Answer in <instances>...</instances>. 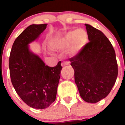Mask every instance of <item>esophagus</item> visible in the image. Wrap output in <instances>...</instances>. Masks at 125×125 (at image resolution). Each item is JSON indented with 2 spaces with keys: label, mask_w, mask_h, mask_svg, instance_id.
Listing matches in <instances>:
<instances>
[{
  "label": "esophagus",
  "mask_w": 125,
  "mask_h": 125,
  "mask_svg": "<svg viewBox=\"0 0 125 125\" xmlns=\"http://www.w3.org/2000/svg\"><path fill=\"white\" fill-rule=\"evenodd\" d=\"M69 64H70V62H63L62 63V66H66V65H69Z\"/></svg>",
  "instance_id": "esophagus-1"
}]
</instances>
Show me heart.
Segmentation results:
<instances>
[{"instance_id":"1","label":"heart","mask_w":125,"mask_h":125,"mask_svg":"<svg viewBox=\"0 0 125 125\" xmlns=\"http://www.w3.org/2000/svg\"><path fill=\"white\" fill-rule=\"evenodd\" d=\"M87 41V32L84 30L79 29L68 32L63 38L57 41V43L62 46H71L72 52L76 53L86 43Z\"/></svg>"}]
</instances>
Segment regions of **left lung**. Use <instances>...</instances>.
I'll list each match as a JSON object with an SVG mask.
<instances>
[{"label": "left lung", "instance_id": "left-lung-1", "mask_svg": "<svg viewBox=\"0 0 125 125\" xmlns=\"http://www.w3.org/2000/svg\"><path fill=\"white\" fill-rule=\"evenodd\" d=\"M85 26L89 42L70 61L80 96L94 103L109 94L116 81L118 65L114 48L105 35L88 24Z\"/></svg>", "mask_w": 125, "mask_h": 125}]
</instances>
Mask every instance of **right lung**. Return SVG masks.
Wrapping results in <instances>:
<instances>
[{"instance_id": "right-lung-1", "label": "right lung", "mask_w": 125, "mask_h": 125, "mask_svg": "<svg viewBox=\"0 0 125 125\" xmlns=\"http://www.w3.org/2000/svg\"><path fill=\"white\" fill-rule=\"evenodd\" d=\"M47 24L31 25L15 40L9 59L11 83L17 94L27 105L45 109L55 101L62 69L61 62L54 67L45 65L38 55L29 50Z\"/></svg>"}]
</instances>
